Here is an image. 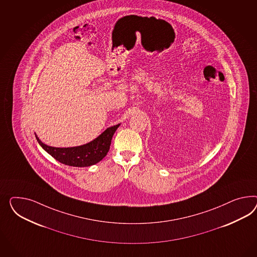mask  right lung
<instances>
[{"label":"right lung","instance_id":"1","mask_svg":"<svg viewBox=\"0 0 257 257\" xmlns=\"http://www.w3.org/2000/svg\"><path fill=\"white\" fill-rule=\"evenodd\" d=\"M120 124L114 125L105 129L96 139L80 146L56 148L43 143L35 135L39 145L53 158L70 167H86L100 162L108 153L111 139Z\"/></svg>","mask_w":257,"mask_h":257}]
</instances>
